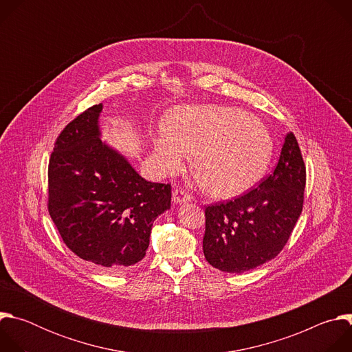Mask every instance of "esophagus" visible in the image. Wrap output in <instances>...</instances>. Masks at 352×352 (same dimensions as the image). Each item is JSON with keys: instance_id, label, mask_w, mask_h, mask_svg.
Instances as JSON below:
<instances>
[{"instance_id": "esophagus-1", "label": "esophagus", "mask_w": 352, "mask_h": 352, "mask_svg": "<svg viewBox=\"0 0 352 352\" xmlns=\"http://www.w3.org/2000/svg\"><path fill=\"white\" fill-rule=\"evenodd\" d=\"M173 200L174 204H188L192 200V196L182 188H177L173 192Z\"/></svg>"}]
</instances>
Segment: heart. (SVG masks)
Listing matches in <instances>:
<instances>
[{"label":"heart","instance_id":"heart-1","mask_svg":"<svg viewBox=\"0 0 352 352\" xmlns=\"http://www.w3.org/2000/svg\"><path fill=\"white\" fill-rule=\"evenodd\" d=\"M152 143L166 173L181 170L195 153L199 182L220 197L254 188L266 174L274 152L272 133L259 120L224 106L177 110L170 126L153 133Z\"/></svg>","mask_w":352,"mask_h":352}]
</instances>
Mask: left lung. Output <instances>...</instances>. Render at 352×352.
I'll return each instance as SVG.
<instances>
[{
	"label": "left lung",
	"instance_id": "left-lung-1",
	"mask_svg": "<svg viewBox=\"0 0 352 352\" xmlns=\"http://www.w3.org/2000/svg\"><path fill=\"white\" fill-rule=\"evenodd\" d=\"M305 184V163L289 132L273 174L234 200L206 206V261L221 272L243 273L274 259L302 212Z\"/></svg>",
	"mask_w": 352,
	"mask_h": 352
}]
</instances>
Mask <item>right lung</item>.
Segmentation results:
<instances>
[{
	"mask_svg": "<svg viewBox=\"0 0 352 352\" xmlns=\"http://www.w3.org/2000/svg\"><path fill=\"white\" fill-rule=\"evenodd\" d=\"M96 104L58 135L48 163V213L64 243L98 270L140 262L153 221L171 206V185L142 178L100 139Z\"/></svg>",
	"mask_w": 352,
	"mask_h": 352,
	"instance_id": "1",
	"label": "right lung"
}]
</instances>
